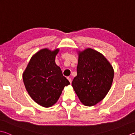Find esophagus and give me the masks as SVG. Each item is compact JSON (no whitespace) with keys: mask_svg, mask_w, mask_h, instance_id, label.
I'll return each mask as SVG.
<instances>
[{"mask_svg":"<svg viewBox=\"0 0 135 135\" xmlns=\"http://www.w3.org/2000/svg\"><path fill=\"white\" fill-rule=\"evenodd\" d=\"M67 79L68 80V81H69L70 83L72 82V80H71V78L70 77H67Z\"/></svg>","mask_w":135,"mask_h":135,"instance_id":"esophagus-1","label":"esophagus"}]
</instances>
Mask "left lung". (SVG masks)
<instances>
[{"label":"left lung","instance_id":"obj_1","mask_svg":"<svg viewBox=\"0 0 135 135\" xmlns=\"http://www.w3.org/2000/svg\"><path fill=\"white\" fill-rule=\"evenodd\" d=\"M77 73L72 85L83 104L93 106L106 97L112 86L114 70L103 55L91 48L78 51Z\"/></svg>","mask_w":135,"mask_h":135}]
</instances>
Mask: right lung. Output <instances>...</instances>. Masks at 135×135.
Segmentation results:
<instances>
[{
    "mask_svg": "<svg viewBox=\"0 0 135 135\" xmlns=\"http://www.w3.org/2000/svg\"><path fill=\"white\" fill-rule=\"evenodd\" d=\"M59 49H42L35 54L23 73L26 90L34 102L50 107L59 99L65 86L70 82L55 62Z\"/></svg>",
    "mask_w": 135,
    "mask_h": 135,
    "instance_id": "1",
    "label": "right lung"
}]
</instances>
